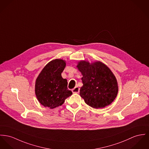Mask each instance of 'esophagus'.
Listing matches in <instances>:
<instances>
[{"instance_id": "esophagus-1", "label": "esophagus", "mask_w": 149, "mask_h": 149, "mask_svg": "<svg viewBox=\"0 0 149 149\" xmlns=\"http://www.w3.org/2000/svg\"><path fill=\"white\" fill-rule=\"evenodd\" d=\"M72 92L73 93H79V88L77 86L74 88H73L72 90Z\"/></svg>"}]
</instances>
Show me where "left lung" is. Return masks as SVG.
Returning <instances> with one entry per match:
<instances>
[{"instance_id":"left-lung-1","label":"left lung","mask_w":149,"mask_h":149,"mask_svg":"<svg viewBox=\"0 0 149 149\" xmlns=\"http://www.w3.org/2000/svg\"><path fill=\"white\" fill-rule=\"evenodd\" d=\"M77 68L83 75L80 95L85 103L96 109L112 103L117 95L118 85L111 70L100 62L90 65L84 61L79 62Z\"/></svg>"}]
</instances>
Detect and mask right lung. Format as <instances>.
Masks as SVG:
<instances>
[{
	"mask_svg": "<svg viewBox=\"0 0 149 149\" xmlns=\"http://www.w3.org/2000/svg\"><path fill=\"white\" fill-rule=\"evenodd\" d=\"M66 66L62 59L50 61L37 77L35 85L36 97L42 105L51 109L62 105L72 92L68 90V81L61 73Z\"/></svg>",
	"mask_w": 149,
	"mask_h": 149,
	"instance_id": "obj_1",
	"label": "right lung"
}]
</instances>
